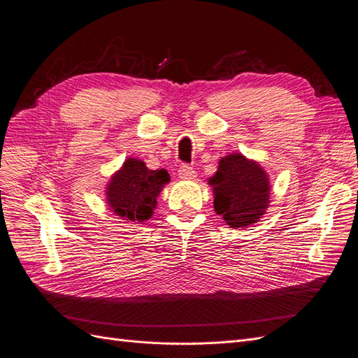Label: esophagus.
Masks as SVG:
<instances>
[{
    "instance_id": "34e87169",
    "label": "esophagus",
    "mask_w": 358,
    "mask_h": 358,
    "mask_svg": "<svg viewBox=\"0 0 358 358\" xmlns=\"http://www.w3.org/2000/svg\"><path fill=\"white\" fill-rule=\"evenodd\" d=\"M178 177L182 180H193L196 177V172L192 166L186 165V163H182V165L178 168Z\"/></svg>"
}]
</instances>
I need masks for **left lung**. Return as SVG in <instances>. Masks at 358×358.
<instances>
[{"instance_id":"left-lung-1","label":"left lung","mask_w":358,"mask_h":358,"mask_svg":"<svg viewBox=\"0 0 358 358\" xmlns=\"http://www.w3.org/2000/svg\"><path fill=\"white\" fill-rule=\"evenodd\" d=\"M210 186L214 189V210L229 228H246L257 223L268 207L267 173L257 162L241 155L220 159Z\"/></svg>"}]
</instances>
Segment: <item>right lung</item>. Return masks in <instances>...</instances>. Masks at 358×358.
Returning a JSON list of instances; mask_svg holds the SVG:
<instances>
[{
    "instance_id": "1",
    "label": "right lung",
    "mask_w": 358,
    "mask_h": 358,
    "mask_svg": "<svg viewBox=\"0 0 358 358\" xmlns=\"http://www.w3.org/2000/svg\"><path fill=\"white\" fill-rule=\"evenodd\" d=\"M166 182H169L166 169L151 171L142 160L129 159L109 182L108 203L110 210L124 220H147Z\"/></svg>"
}]
</instances>
